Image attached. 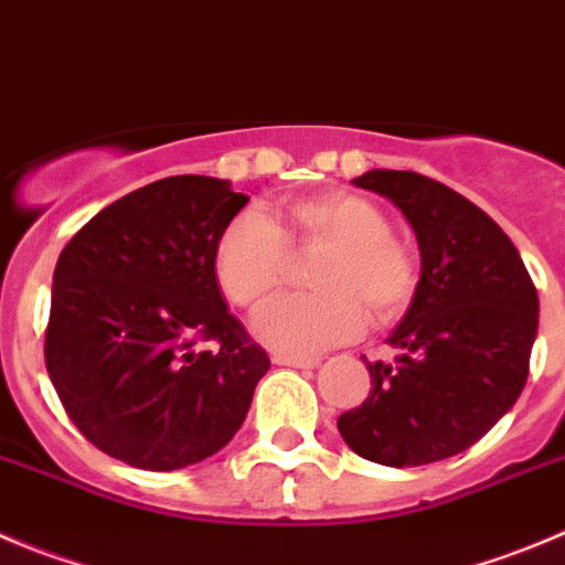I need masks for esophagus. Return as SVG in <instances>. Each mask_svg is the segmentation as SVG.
<instances>
[{
	"mask_svg": "<svg viewBox=\"0 0 565 565\" xmlns=\"http://www.w3.org/2000/svg\"><path fill=\"white\" fill-rule=\"evenodd\" d=\"M277 366H294V369H313L319 366V358H302V354H274Z\"/></svg>",
	"mask_w": 565,
	"mask_h": 565,
	"instance_id": "obj_1",
	"label": "esophagus"
}]
</instances>
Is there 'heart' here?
<instances>
[{
    "instance_id": "obj_1",
    "label": "heart",
    "mask_w": 565,
    "mask_h": 565,
    "mask_svg": "<svg viewBox=\"0 0 565 565\" xmlns=\"http://www.w3.org/2000/svg\"><path fill=\"white\" fill-rule=\"evenodd\" d=\"M291 249H324L310 286L316 294L274 299L255 319V335L286 354H313L349 341L366 324L399 319L418 294L422 266L405 241L391 235V218L372 199L327 191L288 202L277 216L241 211L213 249L218 288L241 308H260L288 271Z\"/></svg>"
}]
</instances>
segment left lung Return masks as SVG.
<instances>
[{
	"label": "left lung",
	"mask_w": 565,
	"mask_h": 565,
	"mask_svg": "<svg viewBox=\"0 0 565 565\" xmlns=\"http://www.w3.org/2000/svg\"><path fill=\"white\" fill-rule=\"evenodd\" d=\"M354 185L388 196L416 233L422 279L391 335L394 363H369V396L338 433L372 463L424 466L482 438L524 391L539 294L513 241L458 191L416 171L374 169Z\"/></svg>",
	"instance_id": "left-lung-1"
}]
</instances>
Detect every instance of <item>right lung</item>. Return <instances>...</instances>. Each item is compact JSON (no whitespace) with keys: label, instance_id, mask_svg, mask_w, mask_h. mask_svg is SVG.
<instances>
[{"label":"right lung","instance_id":"1","mask_svg":"<svg viewBox=\"0 0 565 565\" xmlns=\"http://www.w3.org/2000/svg\"><path fill=\"white\" fill-rule=\"evenodd\" d=\"M249 202L216 177H166L96 213L61 252L46 372L74 427L136 469L227 447L271 360L227 313L213 249ZM213 340L216 350L195 352Z\"/></svg>","mask_w":565,"mask_h":565}]
</instances>
